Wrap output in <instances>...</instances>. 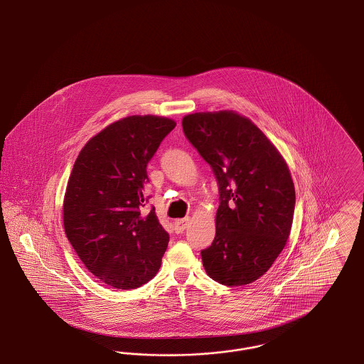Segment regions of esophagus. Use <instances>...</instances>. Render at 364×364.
<instances>
[{"label":"esophagus","instance_id":"esophagus-1","mask_svg":"<svg viewBox=\"0 0 364 364\" xmlns=\"http://www.w3.org/2000/svg\"><path fill=\"white\" fill-rule=\"evenodd\" d=\"M190 224V218H181V220H176L174 221V229L177 233H181L186 230V228Z\"/></svg>","mask_w":364,"mask_h":364}]
</instances>
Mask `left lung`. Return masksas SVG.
Here are the masks:
<instances>
[{"mask_svg": "<svg viewBox=\"0 0 364 364\" xmlns=\"http://www.w3.org/2000/svg\"><path fill=\"white\" fill-rule=\"evenodd\" d=\"M183 131L220 191L215 237L200 251L205 270L223 285L251 284L272 267L291 233L296 196L288 165L259 128L235 112L188 114Z\"/></svg>", "mask_w": 364, "mask_h": 364, "instance_id": "8db88e82", "label": "left lung"}]
</instances>
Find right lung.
Returning <instances> with one entry per match:
<instances>
[{"instance_id": "1", "label": "right lung", "mask_w": 364, "mask_h": 364, "mask_svg": "<svg viewBox=\"0 0 364 364\" xmlns=\"http://www.w3.org/2000/svg\"><path fill=\"white\" fill-rule=\"evenodd\" d=\"M176 122L129 116L90 139L64 198V228L77 257L102 282L135 289L161 267L169 235L156 208L144 211L147 164Z\"/></svg>"}]
</instances>
